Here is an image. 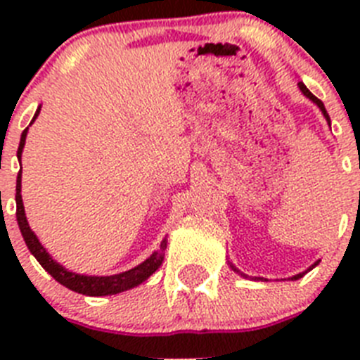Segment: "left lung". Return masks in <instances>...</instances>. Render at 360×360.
Listing matches in <instances>:
<instances>
[{"label":"left lung","instance_id":"8db88e82","mask_svg":"<svg viewBox=\"0 0 360 360\" xmlns=\"http://www.w3.org/2000/svg\"><path fill=\"white\" fill-rule=\"evenodd\" d=\"M299 90L303 91V94H304V95H307V97H308V98H310V101H314V103H316V104H317V106H319V110H321V111H323V115H324V117H326V120H328V122H330V117H328V113H326V108H324V104H323V103H321L319 98H317V97H316V95L311 94V91H310V90H308V88H307V86H304V84H303V82H299ZM316 265H317V263H316ZM316 265H314V266H316ZM234 270H236V269H234ZM304 274H307V272H303V274H297V276H294V278H292V279H299V278H303V276H304Z\"/></svg>","mask_w":360,"mask_h":360}]
</instances>
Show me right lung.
<instances>
[{
    "label": "right lung",
    "mask_w": 360,
    "mask_h": 360,
    "mask_svg": "<svg viewBox=\"0 0 360 360\" xmlns=\"http://www.w3.org/2000/svg\"><path fill=\"white\" fill-rule=\"evenodd\" d=\"M41 110V108H39ZM39 110L36 111V115L32 119V122L36 120V117L39 115ZM28 128L21 133V141H19L18 148V158L21 157L25 146V139H27ZM15 218H18L19 231L23 234V240L27 243L28 250H30L34 256H36L37 262L41 263L46 272L52 276L56 281H59L63 287L70 288L73 292H79L82 295H113L119 294V292L129 290V288L136 287L144 283L149 276L162 265L165 256V247H167V241H162L160 249L157 252H153L151 256L146 259L144 263H141L139 266L131 270H126L122 274L115 276H81L75 274V272H68L66 269H63L59 263H56L50 257V254L43 249V245L39 243V240L36 238V234L30 231L27 221V216H25V207H23V200H21V171L18 174V182H15Z\"/></svg>",
    "instance_id": "1"
}]
</instances>
